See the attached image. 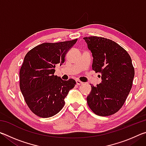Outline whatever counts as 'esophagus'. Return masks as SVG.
Returning a JSON list of instances; mask_svg holds the SVG:
<instances>
[{"label":"esophagus","mask_w":146,"mask_h":146,"mask_svg":"<svg viewBox=\"0 0 146 146\" xmlns=\"http://www.w3.org/2000/svg\"><path fill=\"white\" fill-rule=\"evenodd\" d=\"M76 83L77 85H81V84H83V82L82 81L79 80H76Z\"/></svg>","instance_id":"esophagus-1"}]
</instances>
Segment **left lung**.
<instances>
[{"instance_id":"8db88e82","label":"left lung","mask_w":146,"mask_h":146,"mask_svg":"<svg viewBox=\"0 0 146 146\" xmlns=\"http://www.w3.org/2000/svg\"><path fill=\"white\" fill-rule=\"evenodd\" d=\"M84 39L92 53L93 70L100 73L102 80L96 87L91 84L88 104L98 116L115 114L123 106L132 88L135 70L131 58L122 47L110 39L96 36Z\"/></svg>"}]
</instances>
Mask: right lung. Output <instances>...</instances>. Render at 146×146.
<instances>
[{
	"instance_id": "add662e5",
	"label": "right lung",
	"mask_w": 146,
	"mask_h": 146,
	"mask_svg": "<svg viewBox=\"0 0 146 146\" xmlns=\"http://www.w3.org/2000/svg\"><path fill=\"white\" fill-rule=\"evenodd\" d=\"M77 38L45 42L29 51L20 70V89L26 104L35 115L53 117L62 109L69 91L76 84L72 78L63 80L55 75L56 64L65 61L66 53Z\"/></svg>"
}]
</instances>
